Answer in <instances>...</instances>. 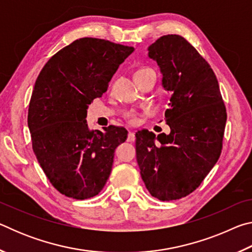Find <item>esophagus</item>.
Listing matches in <instances>:
<instances>
[{
    "instance_id": "esophagus-1",
    "label": "esophagus",
    "mask_w": 252,
    "mask_h": 252,
    "mask_svg": "<svg viewBox=\"0 0 252 252\" xmlns=\"http://www.w3.org/2000/svg\"><path fill=\"white\" fill-rule=\"evenodd\" d=\"M134 140H135V133L134 132L129 131V133H127V141L132 142V141H134Z\"/></svg>"
}]
</instances>
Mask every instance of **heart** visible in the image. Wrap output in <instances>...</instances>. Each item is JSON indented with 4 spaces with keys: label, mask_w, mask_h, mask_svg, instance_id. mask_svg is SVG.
Instances as JSON below:
<instances>
[{
    "label": "heart",
    "mask_w": 252,
    "mask_h": 252,
    "mask_svg": "<svg viewBox=\"0 0 252 252\" xmlns=\"http://www.w3.org/2000/svg\"><path fill=\"white\" fill-rule=\"evenodd\" d=\"M149 72H155V71H153L151 67H147V66L140 67V69H138V70L134 72V78H135V76H139V75H141V74L149 73ZM139 116H140V113L138 112V111L132 110V109L131 110H126V111H125V112H123V118H125L126 120L129 121V122L136 121V119H138Z\"/></svg>",
    "instance_id": "obj_1"
}]
</instances>
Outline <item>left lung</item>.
<instances>
[{
    "label": "left lung",
    "instance_id": "8db88e82",
    "mask_svg": "<svg viewBox=\"0 0 252 252\" xmlns=\"http://www.w3.org/2000/svg\"><path fill=\"white\" fill-rule=\"evenodd\" d=\"M171 92L165 122L170 134L135 133L140 173L149 192L161 201L181 199L197 189L222 150L227 111L209 63L185 37L168 34L149 46Z\"/></svg>",
    "mask_w": 252,
    "mask_h": 252
}]
</instances>
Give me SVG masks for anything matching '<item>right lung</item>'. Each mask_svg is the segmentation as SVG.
<instances>
[{
    "label": "right lung",
    "instance_id": "add662e5",
    "mask_svg": "<svg viewBox=\"0 0 252 252\" xmlns=\"http://www.w3.org/2000/svg\"><path fill=\"white\" fill-rule=\"evenodd\" d=\"M133 50L82 37L50 58L37 76L28 113L32 148L51 185L65 197H94L109 179L127 131L116 126L90 130L87 109Z\"/></svg>",
    "mask_w": 252,
    "mask_h": 252
}]
</instances>
